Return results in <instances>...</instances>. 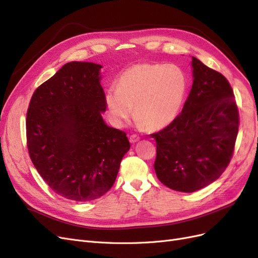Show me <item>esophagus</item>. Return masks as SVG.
I'll return each instance as SVG.
<instances>
[{"instance_id":"obj_1","label":"esophagus","mask_w":258,"mask_h":258,"mask_svg":"<svg viewBox=\"0 0 258 258\" xmlns=\"http://www.w3.org/2000/svg\"><path fill=\"white\" fill-rule=\"evenodd\" d=\"M140 140V137L139 136H137V135H132V136H130V138H129V141L131 142V143H137L138 141Z\"/></svg>"}]
</instances>
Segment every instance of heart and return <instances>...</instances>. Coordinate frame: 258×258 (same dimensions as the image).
<instances>
[{"label": "heart", "instance_id": "1", "mask_svg": "<svg viewBox=\"0 0 258 258\" xmlns=\"http://www.w3.org/2000/svg\"><path fill=\"white\" fill-rule=\"evenodd\" d=\"M186 89V75L177 66L135 64L119 75L116 88L106 91L108 116L116 126H123L134 114L135 105L139 121L148 129L165 128L178 115Z\"/></svg>", "mask_w": 258, "mask_h": 258}]
</instances>
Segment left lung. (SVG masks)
Wrapping results in <instances>:
<instances>
[{"instance_id": "8db88e82", "label": "left lung", "mask_w": 258, "mask_h": 258, "mask_svg": "<svg viewBox=\"0 0 258 258\" xmlns=\"http://www.w3.org/2000/svg\"><path fill=\"white\" fill-rule=\"evenodd\" d=\"M194 82L182 112L152 134L159 181L192 192L214 182L228 167L239 130V111L226 77L192 57Z\"/></svg>"}]
</instances>
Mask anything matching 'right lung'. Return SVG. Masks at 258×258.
<instances>
[{
	"instance_id": "right-lung-1",
	"label": "right lung",
	"mask_w": 258,
	"mask_h": 258,
	"mask_svg": "<svg viewBox=\"0 0 258 258\" xmlns=\"http://www.w3.org/2000/svg\"><path fill=\"white\" fill-rule=\"evenodd\" d=\"M100 64L69 62L35 89L27 112V146L50 188L75 201L111 189L130 143L126 132L105 124Z\"/></svg>"
}]
</instances>
